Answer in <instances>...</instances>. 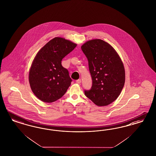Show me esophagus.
Masks as SVG:
<instances>
[{
    "mask_svg": "<svg viewBox=\"0 0 156 156\" xmlns=\"http://www.w3.org/2000/svg\"><path fill=\"white\" fill-rule=\"evenodd\" d=\"M76 82L77 83H78V84H80V83H81V79H79V80H77L76 81Z\"/></svg>",
    "mask_w": 156,
    "mask_h": 156,
    "instance_id": "1",
    "label": "esophagus"
}]
</instances>
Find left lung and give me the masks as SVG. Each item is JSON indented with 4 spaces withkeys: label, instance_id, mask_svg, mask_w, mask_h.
I'll return each mask as SVG.
<instances>
[{
    "label": "left lung",
    "instance_id": "1",
    "mask_svg": "<svg viewBox=\"0 0 156 156\" xmlns=\"http://www.w3.org/2000/svg\"><path fill=\"white\" fill-rule=\"evenodd\" d=\"M81 49L88 60L92 86L85 94L100 107L107 106L120 95L124 85L125 70L113 47L100 39L83 44Z\"/></svg>",
    "mask_w": 156,
    "mask_h": 156
}]
</instances>
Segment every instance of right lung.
I'll list each match as a JSON object with an SVG mask.
<instances>
[{
    "mask_svg": "<svg viewBox=\"0 0 156 156\" xmlns=\"http://www.w3.org/2000/svg\"><path fill=\"white\" fill-rule=\"evenodd\" d=\"M76 46L63 38L55 37L38 52L30 69L29 81L34 95L43 102L58 100L70 86L72 80L62 60Z\"/></svg>",
    "mask_w": 156,
    "mask_h": 156,
    "instance_id": "add662e5",
    "label": "right lung"
}]
</instances>
